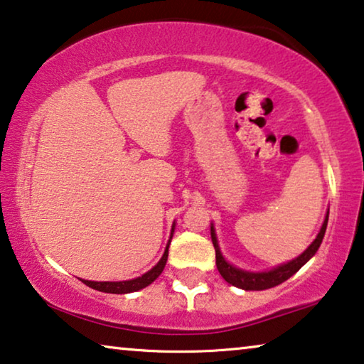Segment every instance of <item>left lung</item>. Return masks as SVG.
<instances>
[{
  "instance_id": "1",
  "label": "left lung",
  "mask_w": 364,
  "mask_h": 364,
  "mask_svg": "<svg viewBox=\"0 0 364 364\" xmlns=\"http://www.w3.org/2000/svg\"><path fill=\"white\" fill-rule=\"evenodd\" d=\"M326 224H328V214H326L325 223H323V226H321L318 235H316V239L310 244V247L306 249L304 254L299 255V257L294 260H290V262L280 265V267H275L272 270H269V272H259V274L245 272V270L235 269L231 264H228L223 257L221 250H219L216 234H214V229L211 228V239L214 244V250H216V265H218L219 274L223 275V279L226 280V282H229L234 287H239V289H242V290L272 289V287L285 282L287 279H290L295 272H299V270L301 269V265H305L311 257H314L315 252L320 247L321 240H323Z\"/></svg>"
}]
</instances>
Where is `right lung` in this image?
<instances>
[{"instance_id":"1","label":"right lung","mask_w":364,"mask_h":364,"mask_svg":"<svg viewBox=\"0 0 364 364\" xmlns=\"http://www.w3.org/2000/svg\"><path fill=\"white\" fill-rule=\"evenodd\" d=\"M173 231H175V228H173ZM170 242H171V237H170V240H168L166 250H165V254H163V257L160 259V262H158L151 270H148L146 274H143L141 277L133 279V280H125V282H92V280H82V282H84L87 287H90V289L105 291V294H130V291L145 289V287L150 285L153 280H156L158 275L163 272V269H165Z\"/></svg>"}]
</instances>
